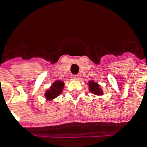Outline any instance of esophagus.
Masks as SVG:
<instances>
[{"label":"esophagus","instance_id":"34e87169","mask_svg":"<svg viewBox=\"0 0 147 147\" xmlns=\"http://www.w3.org/2000/svg\"><path fill=\"white\" fill-rule=\"evenodd\" d=\"M72 78H73L74 79H78V78H79V76H78V75H73V76H72Z\"/></svg>","mask_w":147,"mask_h":147}]
</instances>
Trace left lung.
Here are the masks:
<instances>
[{"label": "left lung", "mask_w": 147, "mask_h": 147, "mask_svg": "<svg viewBox=\"0 0 147 147\" xmlns=\"http://www.w3.org/2000/svg\"><path fill=\"white\" fill-rule=\"evenodd\" d=\"M88 87H89V91L93 94L96 95H102L103 91L101 88H100V86L97 82H94V81L92 80L88 82Z\"/></svg>", "instance_id": "8db88e82"}]
</instances>
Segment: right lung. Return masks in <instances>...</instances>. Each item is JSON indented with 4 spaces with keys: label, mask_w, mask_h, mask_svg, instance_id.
Returning <instances> with one entry per match:
<instances>
[{
    "label": "right lung",
    "mask_w": 147,
    "mask_h": 147,
    "mask_svg": "<svg viewBox=\"0 0 147 147\" xmlns=\"http://www.w3.org/2000/svg\"><path fill=\"white\" fill-rule=\"evenodd\" d=\"M64 85V82L60 80L55 81V82H53L52 86L49 89L47 90V92L45 93V97L47 98V100H51L59 96L62 92Z\"/></svg>",
    "instance_id": "1"
}]
</instances>
